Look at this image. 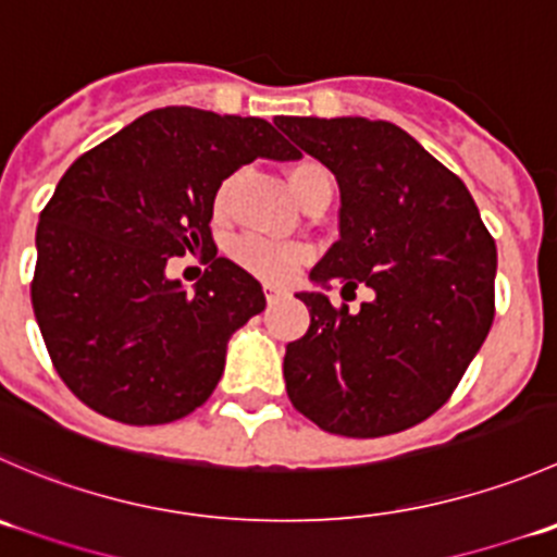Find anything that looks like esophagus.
<instances>
[{
	"instance_id": "esophagus-1",
	"label": "esophagus",
	"mask_w": 557,
	"mask_h": 557,
	"mask_svg": "<svg viewBox=\"0 0 557 557\" xmlns=\"http://www.w3.org/2000/svg\"><path fill=\"white\" fill-rule=\"evenodd\" d=\"M263 290H267L269 305H274V301L283 299V296H285V290H283V288H277V285H267V288H263Z\"/></svg>"
}]
</instances>
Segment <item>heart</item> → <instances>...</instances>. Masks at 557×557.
I'll list each match as a JSON object with an SVG mask.
<instances>
[{
    "mask_svg": "<svg viewBox=\"0 0 557 557\" xmlns=\"http://www.w3.org/2000/svg\"><path fill=\"white\" fill-rule=\"evenodd\" d=\"M285 176H288V187L299 203L305 201V196L312 187L321 185V182H332L329 180V171L323 169L321 163H315V160H296V163L288 165ZM236 182H239V176L231 174L225 176V180L220 182L218 190H214V218H225V214H228ZM231 256H234V261L239 263V267L258 274V277L269 280V283H285V280L294 277V274L299 272L301 263L307 261V252L301 250L299 245H283V242H269L261 239V236L239 239L234 245V250H231Z\"/></svg>",
    "mask_w": 557,
    "mask_h": 557,
    "instance_id": "b5f03b06",
    "label": "heart"
}]
</instances>
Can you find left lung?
I'll return each mask as SVG.
<instances>
[{
	"label": "left lung",
	"instance_id": "1",
	"mask_svg": "<svg viewBox=\"0 0 557 557\" xmlns=\"http://www.w3.org/2000/svg\"><path fill=\"white\" fill-rule=\"evenodd\" d=\"M339 187V239L315 263L321 288H372L356 312L301 290L310 329L285 348L299 413L334 435L377 438L433 416L495 318V239L471 193L392 122L277 116Z\"/></svg>",
	"mask_w": 557,
	"mask_h": 557
}]
</instances>
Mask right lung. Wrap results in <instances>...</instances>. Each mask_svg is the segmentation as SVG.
<instances>
[{"mask_svg": "<svg viewBox=\"0 0 557 557\" xmlns=\"http://www.w3.org/2000/svg\"><path fill=\"white\" fill-rule=\"evenodd\" d=\"M258 158L299 152L256 116L169 106L81 154L40 212L32 307L70 392L124 424H165L209 399L231 334L267 307L261 283L212 239V198ZM210 269L187 292L174 255Z\"/></svg>", "mask_w": 557, "mask_h": 557, "instance_id": "obj_1", "label": "right lung"}]
</instances>
